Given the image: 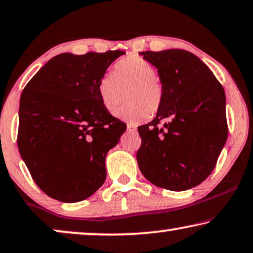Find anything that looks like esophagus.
Here are the masks:
<instances>
[{"label":"esophagus","mask_w":253,"mask_h":253,"mask_svg":"<svg viewBox=\"0 0 253 253\" xmlns=\"http://www.w3.org/2000/svg\"><path fill=\"white\" fill-rule=\"evenodd\" d=\"M126 130L129 131V132H135V131H137V127H135V126H133V124H127Z\"/></svg>","instance_id":"esophagus-1"}]
</instances>
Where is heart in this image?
<instances>
[{
  "mask_svg": "<svg viewBox=\"0 0 253 253\" xmlns=\"http://www.w3.org/2000/svg\"><path fill=\"white\" fill-rule=\"evenodd\" d=\"M156 76V69L144 58L129 56L114 67V75L105 74L99 80L97 92L106 111L114 114L124 100L119 115L131 122L140 121L159 112L164 101V86Z\"/></svg>",
  "mask_w": 253,
  "mask_h": 253,
  "instance_id": "1",
  "label": "heart"
}]
</instances>
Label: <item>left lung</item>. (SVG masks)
Instances as JSON below:
<instances>
[{"label":"left lung","mask_w":253,"mask_h":253,"mask_svg":"<svg viewBox=\"0 0 253 253\" xmlns=\"http://www.w3.org/2000/svg\"><path fill=\"white\" fill-rule=\"evenodd\" d=\"M140 54L157 68L164 101L151 123L138 126L139 169L157 187H195L213 171L228 135L224 87L188 51Z\"/></svg>","instance_id":"left-lung-1"}]
</instances>
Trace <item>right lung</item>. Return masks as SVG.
<instances>
[{"label":"right lung","instance_id":"1","mask_svg":"<svg viewBox=\"0 0 253 253\" xmlns=\"http://www.w3.org/2000/svg\"><path fill=\"white\" fill-rule=\"evenodd\" d=\"M124 53L58 54L23 90L18 148L33 180L47 196L80 202L104 184L106 155L126 124L102 107L97 85Z\"/></svg>","mask_w":253,"mask_h":253}]
</instances>
